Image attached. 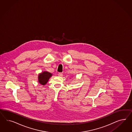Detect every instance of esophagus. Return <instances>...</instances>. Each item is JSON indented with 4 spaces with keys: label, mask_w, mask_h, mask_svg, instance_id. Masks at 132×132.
<instances>
[{
    "label": "esophagus",
    "mask_w": 132,
    "mask_h": 132,
    "mask_svg": "<svg viewBox=\"0 0 132 132\" xmlns=\"http://www.w3.org/2000/svg\"><path fill=\"white\" fill-rule=\"evenodd\" d=\"M58 76H63V74H62V73H61V72H59V73H58Z\"/></svg>",
    "instance_id": "obj_1"
}]
</instances>
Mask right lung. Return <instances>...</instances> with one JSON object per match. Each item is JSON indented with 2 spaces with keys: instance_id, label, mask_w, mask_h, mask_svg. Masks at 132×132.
Returning <instances> with one entry per match:
<instances>
[{
  "instance_id": "obj_1",
  "label": "right lung",
  "mask_w": 132,
  "mask_h": 132,
  "mask_svg": "<svg viewBox=\"0 0 132 132\" xmlns=\"http://www.w3.org/2000/svg\"><path fill=\"white\" fill-rule=\"evenodd\" d=\"M52 74L47 72H44L39 75V82L42 85H45L48 82L50 77L52 76Z\"/></svg>"
}]
</instances>
